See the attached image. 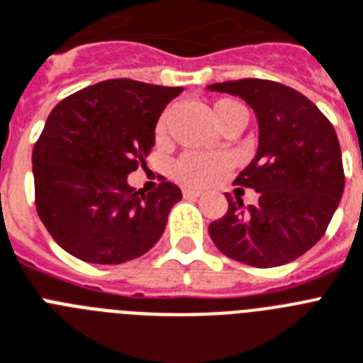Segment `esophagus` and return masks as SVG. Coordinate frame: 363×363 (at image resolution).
<instances>
[{
    "label": "esophagus",
    "instance_id": "1",
    "mask_svg": "<svg viewBox=\"0 0 363 363\" xmlns=\"http://www.w3.org/2000/svg\"><path fill=\"white\" fill-rule=\"evenodd\" d=\"M200 191H194V189H184V199H199Z\"/></svg>",
    "mask_w": 363,
    "mask_h": 363
}]
</instances>
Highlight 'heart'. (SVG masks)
<instances>
[{
	"label": "heart",
	"mask_w": 363,
	"mask_h": 363,
	"mask_svg": "<svg viewBox=\"0 0 363 363\" xmlns=\"http://www.w3.org/2000/svg\"><path fill=\"white\" fill-rule=\"evenodd\" d=\"M238 116H247L245 107L235 100L230 98H220L213 104V118L218 124V128H224ZM167 121L169 115L164 113L157 121L155 125V137L157 140H163L167 135ZM228 169V161L223 155H200V154H185L182 155L172 167V176L176 182L187 187H206V185L213 184L215 179L226 172Z\"/></svg>",
	"instance_id": "b5f03b06"
}]
</instances>
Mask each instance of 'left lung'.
<instances>
[{
    "label": "left lung",
    "mask_w": 363,
    "mask_h": 363,
    "mask_svg": "<svg viewBox=\"0 0 363 363\" xmlns=\"http://www.w3.org/2000/svg\"><path fill=\"white\" fill-rule=\"evenodd\" d=\"M208 89L242 98L259 125L256 155L233 182L259 200L245 208L226 194L228 211L209 224V235L224 256L252 267L293 262L325 235L343 194L336 130L313 101L277 81L248 77Z\"/></svg>",
    "instance_id": "1"
}]
</instances>
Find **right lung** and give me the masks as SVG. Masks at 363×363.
Wrapping results in <instances>:
<instances>
[{
	"instance_id": "add662e5",
	"label": "right lung",
	"mask_w": 363,
	"mask_h": 363,
	"mask_svg": "<svg viewBox=\"0 0 363 363\" xmlns=\"http://www.w3.org/2000/svg\"><path fill=\"white\" fill-rule=\"evenodd\" d=\"M182 86L107 79L59 101L33 148L35 206L57 245L83 262L116 265L163 235L182 191L128 185L155 143V124Z\"/></svg>"
}]
</instances>
